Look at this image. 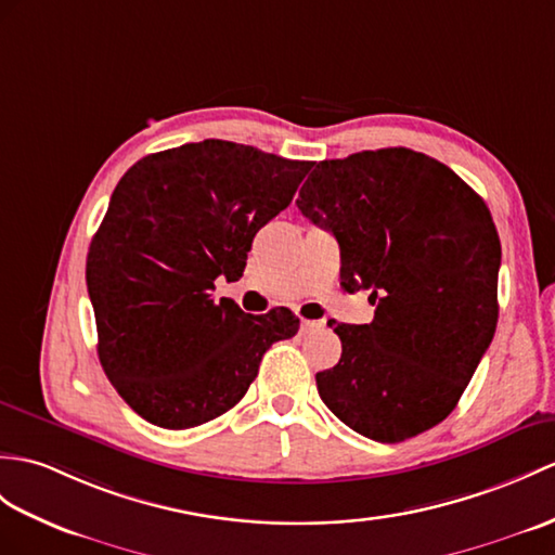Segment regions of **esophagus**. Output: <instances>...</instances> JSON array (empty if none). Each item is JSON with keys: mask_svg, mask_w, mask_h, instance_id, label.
<instances>
[{"mask_svg": "<svg viewBox=\"0 0 555 555\" xmlns=\"http://www.w3.org/2000/svg\"><path fill=\"white\" fill-rule=\"evenodd\" d=\"M321 328H324V321H309V319H305L302 324H300L302 333H317Z\"/></svg>", "mask_w": 555, "mask_h": 555, "instance_id": "34e87169", "label": "esophagus"}]
</instances>
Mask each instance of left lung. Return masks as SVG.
<instances>
[{
    "mask_svg": "<svg viewBox=\"0 0 555 555\" xmlns=\"http://www.w3.org/2000/svg\"><path fill=\"white\" fill-rule=\"evenodd\" d=\"M298 208L340 246V286L371 291V324H336L340 362L317 373L324 404L376 442L452 414L494 338L501 243L485 201L411 149L321 160Z\"/></svg>",
    "mask_w": 555,
    "mask_h": 555,
    "instance_id": "1",
    "label": "left lung"
}]
</instances>
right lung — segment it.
I'll use <instances>...</instances> for the list:
<instances>
[{"label": "right lung", "mask_w": 555, "mask_h": 555, "mask_svg": "<svg viewBox=\"0 0 555 555\" xmlns=\"http://www.w3.org/2000/svg\"><path fill=\"white\" fill-rule=\"evenodd\" d=\"M312 163L205 139L134 163L87 255L99 362L141 418L186 430L236 406L276 340L300 319L215 300L238 281L253 238L286 210Z\"/></svg>", "instance_id": "obj_1"}]
</instances>
